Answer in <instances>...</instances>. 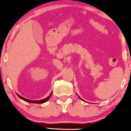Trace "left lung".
Instances as JSON below:
<instances>
[{"mask_svg": "<svg viewBox=\"0 0 131 131\" xmlns=\"http://www.w3.org/2000/svg\"><path fill=\"white\" fill-rule=\"evenodd\" d=\"M79 98H80V97H79ZM80 99H81V98H80ZM81 100H82V99H81Z\"/></svg>", "mask_w": 131, "mask_h": 131, "instance_id": "8db88e82", "label": "left lung"}]
</instances>
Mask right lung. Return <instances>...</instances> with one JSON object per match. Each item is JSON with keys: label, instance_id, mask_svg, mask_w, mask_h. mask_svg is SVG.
I'll return each instance as SVG.
<instances>
[{"label": "right lung", "instance_id": "obj_1", "mask_svg": "<svg viewBox=\"0 0 131 131\" xmlns=\"http://www.w3.org/2000/svg\"><path fill=\"white\" fill-rule=\"evenodd\" d=\"M52 92L51 93V94H50V95H49V97H47L46 99H43V100H29V99H27L24 98V97H21V96H20V95H18V94H17V95L18 96L19 98H20L21 99H22V100H25V101H26V102H29V103H45V102L47 101V100H49V99H50V96L52 95Z\"/></svg>", "mask_w": 131, "mask_h": 131}]
</instances>
